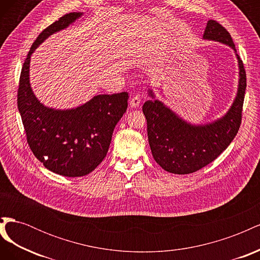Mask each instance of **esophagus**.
Here are the masks:
<instances>
[{
    "mask_svg": "<svg viewBox=\"0 0 260 260\" xmlns=\"http://www.w3.org/2000/svg\"><path fill=\"white\" fill-rule=\"evenodd\" d=\"M140 103H141V98L139 95H133L131 98V100H130V106L131 107H133V108L139 107Z\"/></svg>",
    "mask_w": 260,
    "mask_h": 260,
    "instance_id": "obj_1",
    "label": "esophagus"
}]
</instances>
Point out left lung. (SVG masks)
Segmentation results:
<instances>
[{
	"instance_id": "8db88e82",
	"label": "left lung",
	"mask_w": 260,
	"mask_h": 260,
	"mask_svg": "<svg viewBox=\"0 0 260 260\" xmlns=\"http://www.w3.org/2000/svg\"><path fill=\"white\" fill-rule=\"evenodd\" d=\"M203 38L229 45L235 50L230 34L216 20H208ZM240 79L237 98L231 108L220 119L207 124H192L164 105L158 100H148L143 105L147 122L148 143L155 161L168 172L187 175L214 161L237 136L242 121L246 90V73L237 54ZM149 96L155 99L152 90Z\"/></svg>"
}]
</instances>
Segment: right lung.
<instances>
[{"label": "right lung", "mask_w": 260, "mask_h": 260, "mask_svg": "<svg viewBox=\"0 0 260 260\" xmlns=\"http://www.w3.org/2000/svg\"><path fill=\"white\" fill-rule=\"evenodd\" d=\"M82 13H69L38 36L19 78L17 105L34 155L45 168L64 177H82L103 161L117 122L127 111V92L100 94L72 109H54L38 101L29 81L30 56L45 39L67 28Z\"/></svg>", "instance_id": "add662e5"}]
</instances>
